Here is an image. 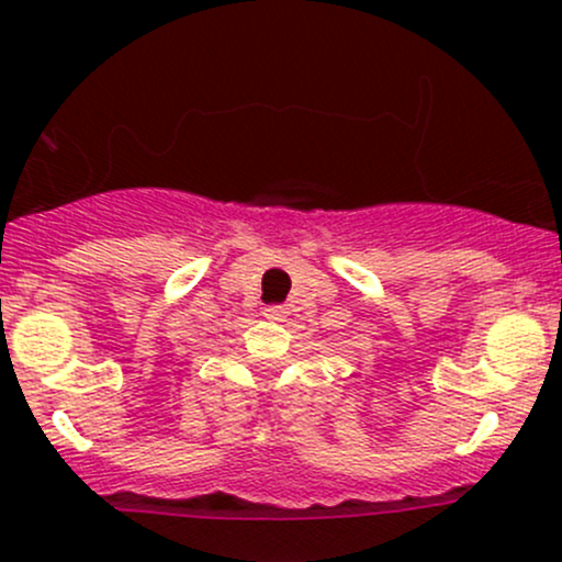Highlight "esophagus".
<instances>
[{"label":"esophagus","instance_id":"34e87169","mask_svg":"<svg viewBox=\"0 0 562 562\" xmlns=\"http://www.w3.org/2000/svg\"><path fill=\"white\" fill-rule=\"evenodd\" d=\"M285 306H267L263 308V317L267 319H274V322H280L282 317H285Z\"/></svg>","mask_w":562,"mask_h":562}]
</instances>
